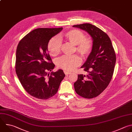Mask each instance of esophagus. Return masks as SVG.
<instances>
[{
    "label": "esophagus",
    "mask_w": 132,
    "mask_h": 132,
    "mask_svg": "<svg viewBox=\"0 0 132 132\" xmlns=\"http://www.w3.org/2000/svg\"><path fill=\"white\" fill-rule=\"evenodd\" d=\"M64 73H65V74L66 75H69V74H70V73H71V72H68V71H66V70H64Z\"/></svg>",
    "instance_id": "1"
}]
</instances>
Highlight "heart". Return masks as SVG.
<instances>
[{"instance_id": "b5f03b06", "label": "heart", "mask_w": 132, "mask_h": 132, "mask_svg": "<svg viewBox=\"0 0 132 132\" xmlns=\"http://www.w3.org/2000/svg\"><path fill=\"white\" fill-rule=\"evenodd\" d=\"M62 37L75 46L76 51L82 57H86L89 55L93 48L92 40L85 38L84 34L78 29L71 30L65 33ZM62 42L57 37L52 38L47 46L48 50L50 55L53 56L57 55L61 52ZM80 57L77 55L63 56L56 60L57 66L67 71H72L81 64Z\"/></svg>"}]
</instances>
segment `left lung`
I'll list each match as a JSON object with an SVG mask.
<instances>
[{
  "label": "left lung",
  "instance_id": "8db88e82",
  "mask_svg": "<svg viewBox=\"0 0 132 132\" xmlns=\"http://www.w3.org/2000/svg\"><path fill=\"white\" fill-rule=\"evenodd\" d=\"M88 33L93 40V48L81 67L88 74L78 75L74 83L76 92L86 98L99 95L109 85L114 71L116 54L109 36L96 26L85 23L72 26Z\"/></svg>",
  "mask_w": 132,
  "mask_h": 132
}]
</instances>
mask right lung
<instances>
[{
    "label": "right lung",
    "mask_w": 132,
    "mask_h": 132,
    "mask_svg": "<svg viewBox=\"0 0 132 132\" xmlns=\"http://www.w3.org/2000/svg\"><path fill=\"white\" fill-rule=\"evenodd\" d=\"M63 29L39 28L27 34L16 48L15 71L25 91L34 97L47 100L57 92L65 76L63 70L51 72L55 65L48 53L49 40Z\"/></svg>",
    "instance_id": "obj_1"
}]
</instances>
